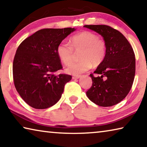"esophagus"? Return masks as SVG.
Listing matches in <instances>:
<instances>
[{
	"instance_id": "34e87169",
	"label": "esophagus",
	"mask_w": 147,
	"mask_h": 147,
	"mask_svg": "<svg viewBox=\"0 0 147 147\" xmlns=\"http://www.w3.org/2000/svg\"><path fill=\"white\" fill-rule=\"evenodd\" d=\"M79 78H81V76H79V75H75V76H73V77H72V78H73L74 79H79Z\"/></svg>"
}]
</instances>
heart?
Returning <instances> with one entry per match:
<instances>
[{"instance_id":"heart-1","label":"heart","mask_w":147,"mask_h":147,"mask_svg":"<svg viewBox=\"0 0 147 147\" xmlns=\"http://www.w3.org/2000/svg\"><path fill=\"white\" fill-rule=\"evenodd\" d=\"M79 52V61L74 62L67 68L71 74H79L90 69L94 66H98L106 55L105 41L99 38L96 34L83 31L72 36L69 43L62 42L57 45L58 57L65 65H69L73 61L74 51Z\"/></svg>"}]
</instances>
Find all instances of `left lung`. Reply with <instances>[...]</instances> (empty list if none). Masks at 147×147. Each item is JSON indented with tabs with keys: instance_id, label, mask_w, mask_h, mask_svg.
I'll return each instance as SVG.
<instances>
[{
	"instance_id": "obj_1",
	"label": "left lung",
	"mask_w": 147,
	"mask_h": 147,
	"mask_svg": "<svg viewBox=\"0 0 147 147\" xmlns=\"http://www.w3.org/2000/svg\"><path fill=\"white\" fill-rule=\"evenodd\" d=\"M102 36L106 44V55L94 74H90L92 85L86 91L90 101L102 107L121 102L130 90L136 74V58L126 37L111 26L85 25Z\"/></svg>"
}]
</instances>
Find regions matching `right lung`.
<instances>
[{
    "instance_id": "add662e5",
    "label": "right lung",
    "mask_w": 147,
    "mask_h": 147,
    "mask_svg": "<svg viewBox=\"0 0 147 147\" xmlns=\"http://www.w3.org/2000/svg\"><path fill=\"white\" fill-rule=\"evenodd\" d=\"M76 29L44 28L26 38L19 45L13 62L15 87L22 99L34 109H47L61 98L64 85L72 76L61 74L57 45Z\"/></svg>"
}]
</instances>
